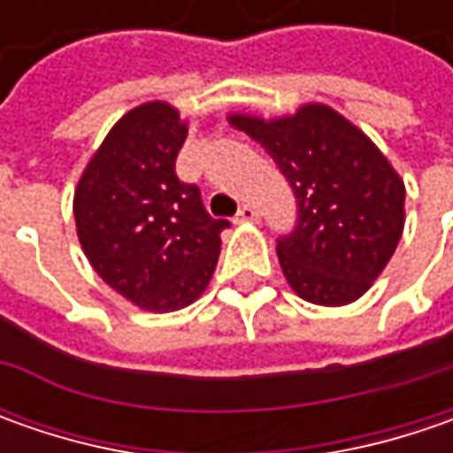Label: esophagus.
Wrapping results in <instances>:
<instances>
[{
    "label": "esophagus",
    "instance_id": "34e87169",
    "mask_svg": "<svg viewBox=\"0 0 453 453\" xmlns=\"http://www.w3.org/2000/svg\"><path fill=\"white\" fill-rule=\"evenodd\" d=\"M257 209H254L252 203H244L242 209H239V214H236V224H252V221H257Z\"/></svg>",
    "mask_w": 453,
    "mask_h": 453
}]
</instances>
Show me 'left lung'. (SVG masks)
<instances>
[{"label":"left lung","mask_w":453,"mask_h":453,"mask_svg":"<svg viewBox=\"0 0 453 453\" xmlns=\"http://www.w3.org/2000/svg\"><path fill=\"white\" fill-rule=\"evenodd\" d=\"M226 120L267 150L295 188L300 221L277 244L292 292L322 307L360 300L391 262L406 224V183L386 153L325 103Z\"/></svg>","instance_id":"1"}]
</instances>
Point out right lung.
<instances>
[{
  "label": "right lung",
  "instance_id": "obj_1",
  "mask_svg": "<svg viewBox=\"0 0 453 453\" xmlns=\"http://www.w3.org/2000/svg\"><path fill=\"white\" fill-rule=\"evenodd\" d=\"M188 123L165 100L115 120L80 173L73 214L97 277L146 312H173L209 288L224 219H211L199 188L176 179Z\"/></svg>",
  "mask_w": 453,
  "mask_h": 453
}]
</instances>
